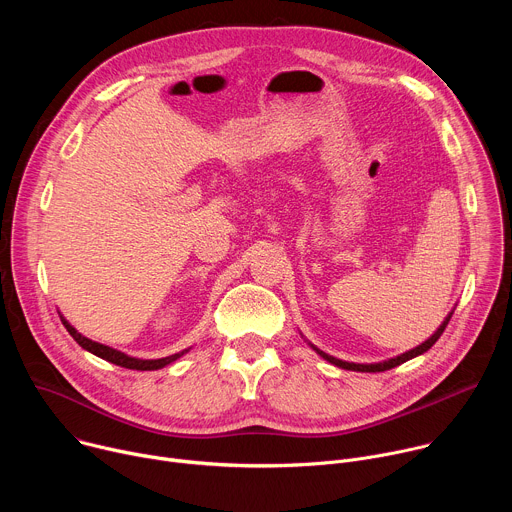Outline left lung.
<instances>
[{"mask_svg":"<svg viewBox=\"0 0 512 512\" xmlns=\"http://www.w3.org/2000/svg\"><path fill=\"white\" fill-rule=\"evenodd\" d=\"M452 314H454V310L446 316V320L440 324V328H437L425 342H421L419 346H415V348H411V350H407V352H403V354H399V356H393V358H387V360H383V362H369V364H360V362H348V360H340V358H334V356H330V354H326L324 350H320V348H316L314 344H310L324 360H328L330 364H334V367H340V369H346V371H356V373H383V371H389V369H395V367H399V364H403V362H407V360H411V358H415V356H419V354H423V352H427L435 342H437V338H440L442 334H444V330H446V326H448V322H450V318H452Z\"/></svg>","mask_w":512,"mask_h":512,"instance_id":"obj_1","label":"left lung"}]
</instances>
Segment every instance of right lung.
I'll return each instance as SVG.
<instances>
[{
	"mask_svg": "<svg viewBox=\"0 0 512 512\" xmlns=\"http://www.w3.org/2000/svg\"><path fill=\"white\" fill-rule=\"evenodd\" d=\"M60 320H62L64 328L68 330V334L79 342V346H83L85 350H89L91 354H95V356H99V358H103V360H107V362L117 364V367L131 369V371H158V369H164V367H168L170 362L178 360L182 354H186V352L190 350V348H186V350L176 352V354H170V356H166V358H148V360H145V358H135V356H129V354H125V352H121V350H115V348H111V346L99 344V342H95V340L83 336V334H81L75 326H72L64 316H60Z\"/></svg>",
	"mask_w": 512,
	"mask_h": 512,
	"instance_id": "right-lung-1",
	"label": "right lung"
}]
</instances>
